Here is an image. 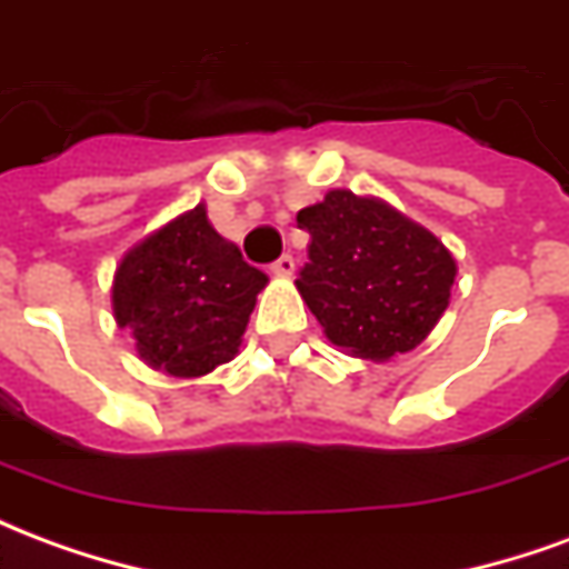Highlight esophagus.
<instances>
[{
	"label": "esophagus",
	"instance_id": "esophagus-1",
	"mask_svg": "<svg viewBox=\"0 0 569 569\" xmlns=\"http://www.w3.org/2000/svg\"><path fill=\"white\" fill-rule=\"evenodd\" d=\"M292 271H296V259H292L289 252H286V256H280V259L271 264L273 277H292Z\"/></svg>",
	"mask_w": 569,
	"mask_h": 569
}]
</instances>
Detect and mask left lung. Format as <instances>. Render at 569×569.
Masks as SVG:
<instances>
[{
    "label": "left lung",
    "instance_id": "1",
    "mask_svg": "<svg viewBox=\"0 0 569 569\" xmlns=\"http://www.w3.org/2000/svg\"><path fill=\"white\" fill-rule=\"evenodd\" d=\"M298 224L310 234V261L296 286L335 347L387 362L436 329L457 261L432 231L347 188L298 210Z\"/></svg>",
    "mask_w": 569,
    "mask_h": 569
}]
</instances>
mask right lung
<instances>
[{
	"instance_id": "add662e5",
	"label": "right lung",
	"mask_w": 569,
	"mask_h": 569,
	"mask_svg": "<svg viewBox=\"0 0 569 569\" xmlns=\"http://www.w3.org/2000/svg\"><path fill=\"white\" fill-rule=\"evenodd\" d=\"M264 286L268 277L243 261L198 203L124 252L112 313L146 366L170 378H203L237 357Z\"/></svg>"
}]
</instances>
